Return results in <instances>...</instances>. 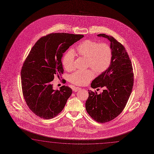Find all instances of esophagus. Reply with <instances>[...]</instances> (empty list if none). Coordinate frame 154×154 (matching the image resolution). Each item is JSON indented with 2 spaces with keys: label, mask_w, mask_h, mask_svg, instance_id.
<instances>
[{
  "label": "esophagus",
  "mask_w": 154,
  "mask_h": 154,
  "mask_svg": "<svg viewBox=\"0 0 154 154\" xmlns=\"http://www.w3.org/2000/svg\"><path fill=\"white\" fill-rule=\"evenodd\" d=\"M73 88V90L75 92L78 91L81 89V88H78V87H73V88Z\"/></svg>",
  "instance_id": "obj_1"
}]
</instances>
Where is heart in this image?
Here are the masks:
<instances>
[{"instance_id":"1","label":"heart","mask_w":154,"mask_h":154,"mask_svg":"<svg viewBox=\"0 0 154 154\" xmlns=\"http://www.w3.org/2000/svg\"><path fill=\"white\" fill-rule=\"evenodd\" d=\"M76 52L79 56L88 59V66L92 68L97 74L106 71L110 66L112 58V51L110 46L105 43H99L91 40H86L76 48ZM75 54L73 50H68L62 59L63 66L66 71L74 68ZM95 76L91 69L78 71L70 75L71 83L83 86L88 84Z\"/></svg>"}]
</instances>
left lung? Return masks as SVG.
Listing matches in <instances>:
<instances>
[{
  "label": "left lung",
  "mask_w": 154,
  "mask_h": 154,
  "mask_svg": "<svg viewBox=\"0 0 154 154\" xmlns=\"http://www.w3.org/2000/svg\"><path fill=\"white\" fill-rule=\"evenodd\" d=\"M97 36L110 42L112 58L108 68L91 84L92 88H104L103 91L97 94L89 90L85 106L90 116L102 123L112 121L123 111L132 90L134 79L132 66L125 47L112 36L104 33Z\"/></svg>",
  "instance_id": "1"
}]
</instances>
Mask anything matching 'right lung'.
Returning a JSON list of instances; mask_svg holds the SVG:
<instances>
[{"label": "right lung", "instance_id": "obj_1", "mask_svg": "<svg viewBox=\"0 0 154 154\" xmlns=\"http://www.w3.org/2000/svg\"><path fill=\"white\" fill-rule=\"evenodd\" d=\"M83 35L50 33L33 45L21 69V83L26 104L38 116L49 119L62 111L72 90L63 86L54 90V75L63 73L62 58L69 46Z\"/></svg>", "mask_w": 154, "mask_h": 154}]
</instances>
